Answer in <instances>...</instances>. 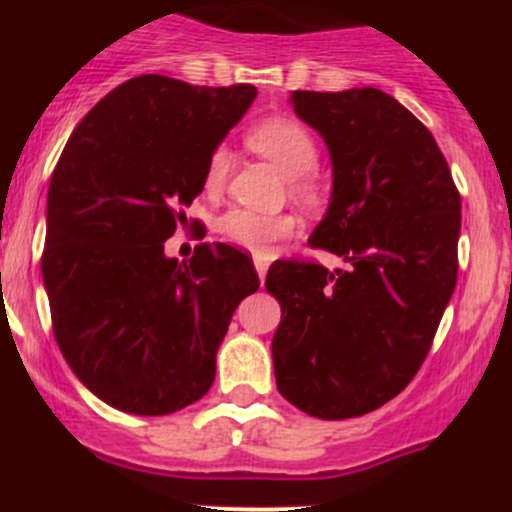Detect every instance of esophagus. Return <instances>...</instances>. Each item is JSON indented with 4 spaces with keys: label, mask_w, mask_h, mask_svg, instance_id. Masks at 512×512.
<instances>
[{
    "label": "esophagus",
    "mask_w": 512,
    "mask_h": 512,
    "mask_svg": "<svg viewBox=\"0 0 512 512\" xmlns=\"http://www.w3.org/2000/svg\"><path fill=\"white\" fill-rule=\"evenodd\" d=\"M267 267H270V260H267V257H262V255H255V270H257V275H260V282L265 280Z\"/></svg>",
    "instance_id": "esophagus-1"
}]
</instances>
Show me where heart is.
Segmentation results:
<instances>
[{
  "label": "heart",
  "instance_id": "1",
  "mask_svg": "<svg viewBox=\"0 0 512 512\" xmlns=\"http://www.w3.org/2000/svg\"><path fill=\"white\" fill-rule=\"evenodd\" d=\"M247 143L252 146V151L270 158L282 173H287L299 195L312 198L317 193L314 168L319 163V146L317 138L312 136V131L304 123L287 116L265 118V121L250 128ZM230 165V151L225 146L213 148L203 175V188L208 193L223 190ZM215 230L230 245L250 252H267L275 242L294 235L297 220L287 213H257V210L247 208H230L227 213L220 215Z\"/></svg>",
  "mask_w": 512,
  "mask_h": 512
}]
</instances>
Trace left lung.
Here are the masks:
<instances>
[{
	"label": "left lung",
	"mask_w": 512,
	"mask_h": 512,
	"mask_svg": "<svg viewBox=\"0 0 512 512\" xmlns=\"http://www.w3.org/2000/svg\"><path fill=\"white\" fill-rule=\"evenodd\" d=\"M292 103L334 165L309 245L347 267H270L282 307L272 359L289 404L339 421L384 406L421 369L456 287L461 193L431 131L384 91H294Z\"/></svg>",
	"instance_id": "left-lung-1"
}]
</instances>
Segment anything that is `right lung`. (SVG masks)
Instances as JSON below:
<instances>
[{
	"instance_id": "obj_1",
	"label": "right lung",
	"mask_w": 512,
	"mask_h": 512,
	"mask_svg": "<svg viewBox=\"0 0 512 512\" xmlns=\"http://www.w3.org/2000/svg\"><path fill=\"white\" fill-rule=\"evenodd\" d=\"M255 96L250 84L128 79L86 113L51 173V327L71 371L113 409L165 416L203 399L237 304L260 287L250 257L223 242L188 262L163 252Z\"/></svg>"
}]
</instances>
